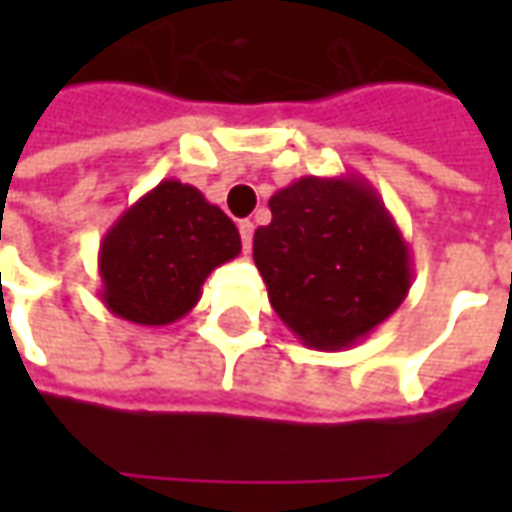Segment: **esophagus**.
Returning <instances> with one entry per match:
<instances>
[{
  "mask_svg": "<svg viewBox=\"0 0 512 512\" xmlns=\"http://www.w3.org/2000/svg\"><path fill=\"white\" fill-rule=\"evenodd\" d=\"M238 233H241V244H244V252H249V249H252V235H255V224L246 219V222L238 224Z\"/></svg>",
  "mask_w": 512,
  "mask_h": 512,
  "instance_id": "34e87169",
  "label": "esophagus"
}]
</instances>
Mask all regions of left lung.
I'll list each match as a JSON object with an SVG mask.
<instances>
[{"label": "left lung", "instance_id": "1", "mask_svg": "<svg viewBox=\"0 0 512 512\" xmlns=\"http://www.w3.org/2000/svg\"><path fill=\"white\" fill-rule=\"evenodd\" d=\"M252 257L279 321L315 351H343L406 301L414 268L400 227L362 175H304L271 200Z\"/></svg>", "mask_w": 512, "mask_h": 512}]
</instances>
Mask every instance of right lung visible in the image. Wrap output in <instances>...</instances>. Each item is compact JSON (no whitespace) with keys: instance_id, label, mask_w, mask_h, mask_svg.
I'll return each mask as SVG.
<instances>
[{"instance_id":"right-lung-1","label":"right lung","mask_w":512,"mask_h":512,"mask_svg":"<svg viewBox=\"0 0 512 512\" xmlns=\"http://www.w3.org/2000/svg\"><path fill=\"white\" fill-rule=\"evenodd\" d=\"M241 252L233 219L200 189L169 178L120 213L98 249V296L136 326H167L194 310L213 268Z\"/></svg>"}]
</instances>
